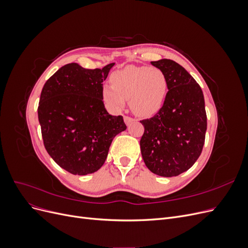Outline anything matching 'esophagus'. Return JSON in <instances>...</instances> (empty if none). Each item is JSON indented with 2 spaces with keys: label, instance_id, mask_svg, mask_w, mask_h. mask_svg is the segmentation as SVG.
I'll return each mask as SVG.
<instances>
[{
  "label": "esophagus",
  "instance_id": "esophagus-1",
  "mask_svg": "<svg viewBox=\"0 0 248 248\" xmlns=\"http://www.w3.org/2000/svg\"><path fill=\"white\" fill-rule=\"evenodd\" d=\"M133 121H134V120L132 118H130V117H127V116L124 117V122H125V124L127 126H129Z\"/></svg>",
  "mask_w": 248,
  "mask_h": 248
}]
</instances>
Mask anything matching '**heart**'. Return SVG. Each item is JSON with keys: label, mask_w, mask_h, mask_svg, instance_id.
Masks as SVG:
<instances>
[{"label": "heart", "mask_w": 248, "mask_h": 248, "mask_svg": "<svg viewBox=\"0 0 248 248\" xmlns=\"http://www.w3.org/2000/svg\"><path fill=\"white\" fill-rule=\"evenodd\" d=\"M110 86H103L102 98L114 110H121L126 99L140 117H150L158 111L166 100L168 81L157 67L127 66L110 74Z\"/></svg>", "instance_id": "1"}]
</instances>
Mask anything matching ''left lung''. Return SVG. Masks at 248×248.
I'll use <instances>...</instances> for the list:
<instances>
[{"instance_id":"left-lung-1","label":"left lung","mask_w":248,"mask_h":248,"mask_svg":"<svg viewBox=\"0 0 248 248\" xmlns=\"http://www.w3.org/2000/svg\"><path fill=\"white\" fill-rule=\"evenodd\" d=\"M168 81L166 100L157 114L140 123V152L147 168L161 177L189 170L205 142L207 116L202 91L190 74L172 60L151 62Z\"/></svg>"}]
</instances>
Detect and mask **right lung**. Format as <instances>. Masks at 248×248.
<instances>
[{
    "mask_svg": "<svg viewBox=\"0 0 248 248\" xmlns=\"http://www.w3.org/2000/svg\"><path fill=\"white\" fill-rule=\"evenodd\" d=\"M114 65L91 70L67 64L43 86L38 119L44 147L58 166L73 175L98 170L112 140L126 130L123 117L109 115L102 100V82Z\"/></svg>",
    "mask_w": 248,
    "mask_h": 248,
    "instance_id": "obj_1",
    "label": "right lung"
}]
</instances>
